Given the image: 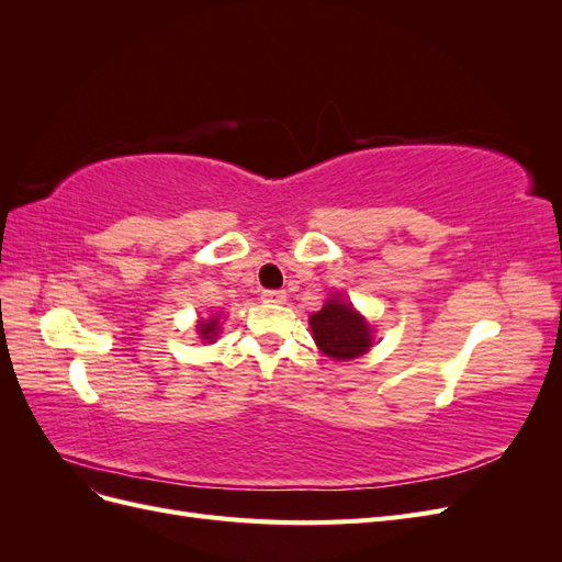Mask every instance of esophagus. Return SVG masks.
<instances>
[{
    "label": "esophagus",
    "instance_id": "34e87169",
    "mask_svg": "<svg viewBox=\"0 0 562 562\" xmlns=\"http://www.w3.org/2000/svg\"><path fill=\"white\" fill-rule=\"evenodd\" d=\"M260 297H262V302H283L285 293L283 291H262Z\"/></svg>",
    "mask_w": 562,
    "mask_h": 562
}]
</instances>
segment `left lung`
<instances>
[{
    "mask_svg": "<svg viewBox=\"0 0 562 562\" xmlns=\"http://www.w3.org/2000/svg\"><path fill=\"white\" fill-rule=\"evenodd\" d=\"M310 326L321 351L337 361H351L372 345L370 326L347 300H328L321 312L312 314Z\"/></svg>",
    "mask_w": 562,
    "mask_h": 562,
    "instance_id": "obj_1",
    "label": "left lung"
}]
</instances>
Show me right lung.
Instances as JSON below:
<instances>
[{"instance_id":"right-lung-1","label":"right lung","mask_w":562,"mask_h":562,"mask_svg":"<svg viewBox=\"0 0 562 562\" xmlns=\"http://www.w3.org/2000/svg\"><path fill=\"white\" fill-rule=\"evenodd\" d=\"M199 335H201L203 339H215V335H217V318L201 321V323H199Z\"/></svg>"}]
</instances>
